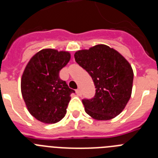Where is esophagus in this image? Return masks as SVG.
<instances>
[{
  "label": "esophagus",
  "instance_id": "obj_1",
  "mask_svg": "<svg viewBox=\"0 0 158 158\" xmlns=\"http://www.w3.org/2000/svg\"><path fill=\"white\" fill-rule=\"evenodd\" d=\"M76 93H77V96H81V89H77Z\"/></svg>",
  "mask_w": 158,
  "mask_h": 158
}]
</instances>
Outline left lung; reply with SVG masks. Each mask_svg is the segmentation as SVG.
Instances as JSON below:
<instances>
[{
    "label": "left lung",
    "instance_id": "left-lung-1",
    "mask_svg": "<svg viewBox=\"0 0 158 158\" xmlns=\"http://www.w3.org/2000/svg\"><path fill=\"white\" fill-rule=\"evenodd\" d=\"M75 61L93 78V98L82 100L88 115L96 120H109L119 115L129 101L134 73L126 58L104 44L78 51Z\"/></svg>",
    "mask_w": 158,
    "mask_h": 158
}]
</instances>
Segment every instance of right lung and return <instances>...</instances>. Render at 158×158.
Wrapping results in <instances>:
<instances>
[{"mask_svg": "<svg viewBox=\"0 0 158 158\" xmlns=\"http://www.w3.org/2000/svg\"><path fill=\"white\" fill-rule=\"evenodd\" d=\"M70 60L67 51L43 49L36 53L25 67L21 78V93L32 116L44 123H55L63 118L71 93L60 70Z\"/></svg>", "mask_w": 158, "mask_h": 158, "instance_id": "add662e5", "label": "right lung"}]
</instances>
